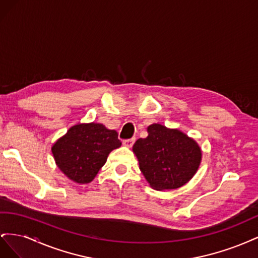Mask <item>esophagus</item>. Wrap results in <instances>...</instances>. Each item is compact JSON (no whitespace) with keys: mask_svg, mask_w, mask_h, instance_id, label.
I'll list each match as a JSON object with an SVG mask.
<instances>
[{"mask_svg":"<svg viewBox=\"0 0 258 258\" xmlns=\"http://www.w3.org/2000/svg\"><path fill=\"white\" fill-rule=\"evenodd\" d=\"M135 141H136V139H135V138H134V139H128V140H123V141H122V144H123L124 146H127V147H131L132 145H134Z\"/></svg>","mask_w":258,"mask_h":258,"instance_id":"esophagus-1","label":"esophagus"}]
</instances>
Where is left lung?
Listing matches in <instances>:
<instances>
[{"instance_id":"8db88e82","label":"left lung","mask_w":258,"mask_h":258,"mask_svg":"<svg viewBox=\"0 0 258 258\" xmlns=\"http://www.w3.org/2000/svg\"><path fill=\"white\" fill-rule=\"evenodd\" d=\"M147 132L132 148L146 181L156 190L185 185L200 166L202 153L198 143L182 131L160 123L148 126Z\"/></svg>"}]
</instances>
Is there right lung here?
Listing matches in <instances>:
<instances>
[{"label":"right lung","instance_id":"right-lung-1","mask_svg":"<svg viewBox=\"0 0 258 258\" xmlns=\"http://www.w3.org/2000/svg\"><path fill=\"white\" fill-rule=\"evenodd\" d=\"M118 134L97 122L77 123L51 146L58 168L79 184L90 183L104 166L107 156L120 147Z\"/></svg>","mask_w":258,"mask_h":258}]
</instances>
